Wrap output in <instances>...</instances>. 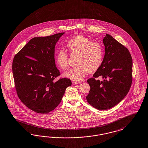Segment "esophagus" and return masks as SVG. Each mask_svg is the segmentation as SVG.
I'll return each instance as SVG.
<instances>
[{
  "label": "esophagus",
  "mask_w": 148,
  "mask_h": 148,
  "mask_svg": "<svg viewBox=\"0 0 148 148\" xmlns=\"http://www.w3.org/2000/svg\"><path fill=\"white\" fill-rule=\"evenodd\" d=\"M82 83V82H75V81H73L72 83L73 84H74V85H77V84H80V83Z\"/></svg>",
  "instance_id": "1"
}]
</instances>
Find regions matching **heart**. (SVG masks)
<instances>
[{"label": "heart", "instance_id": "heart-1", "mask_svg": "<svg viewBox=\"0 0 148 148\" xmlns=\"http://www.w3.org/2000/svg\"><path fill=\"white\" fill-rule=\"evenodd\" d=\"M71 54H78L76 67L71 68L63 73V76L74 81H81L89 71H96L102 63L103 49L100 43L93 42L83 36H74L66 43ZM57 65L62 69L68 66V53L64 49H59L56 56Z\"/></svg>", "mask_w": 148, "mask_h": 148}]
</instances>
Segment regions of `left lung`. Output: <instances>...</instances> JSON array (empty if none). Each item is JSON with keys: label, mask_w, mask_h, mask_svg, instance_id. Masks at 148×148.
I'll list each match as a JSON object with an SVG mask.
<instances>
[{"label": "left lung", "mask_w": 148, "mask_h": 148, "mask_svg": "<svg viewBox=\"0 0 148 148\" xmlns=\"http://www.w3.org/2000/svg\"><path fill=\"white\" fill-rule=\"evenodd\" d=\"M105 56L100 67L87 82L90 90L86 99L92 106L106 110L116 106L128 94L132 82L133 62L128 49L106 34ZM101 76L103 81L95 78Z\"/></svg>", "instance_id": "8db88e82"}]
</instances>
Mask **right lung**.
<instances>
[{"label":"right lung","instance_id":"right-lung-1","mask_svg":"<svg viewBox=\"0 0 148 148\" xmlns=\"http://www.w3.org/2000/svg\"><path fill=\"white\" fill-rule=\"evenodd\" d=\"M62 32L30 40L14 57L12 69L15 89L21 102L30 110L48 113L59 105L67 87L68 78L60 75L54 60V48Z\"/></svg>","mask_w":148,"mask_h":148}]
</instances>
